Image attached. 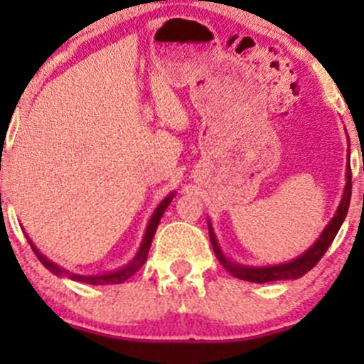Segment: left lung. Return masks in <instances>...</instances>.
I'll use <instances>...</instances> for the list:
<instances>
[{
  "instance_id": "1",
  "label": "left lung",
  "mask_w": 364,
  "mask_h": 364,
  "mask_svg": "<svg viewBox=\"0 0 364 364\" xmlns=\"http://www.w3.org/2000/svg\"><path fill=\"white\" fill-rule=\"evenodd\" d=\"M350 155V153H348ZM345 188L343 196L336 209L335 216L329 220L328 225L324 227L321 236L317 237L314 245L308 248L306 252L301 253L296 259L289 260L284 264H274V266H245V264H237L234 260H230L229 257L223 253L220 248L218 240L215 236V230H213L211 222H208L209 225V240H211L213 250L216 253V259L222 262V266L229 271L232 277L240 278V280L253 282V284H266V282H278V280H296L301 278L303 274H306L318 260L322 259L326 250L329 248V245L333 243L335 236L338 234L341 223H343L345 216H347L348 204H350V196H352V174H350V165H347V172H345Z\"/></svg>"
}]
</instances>
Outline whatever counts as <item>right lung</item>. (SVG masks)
Masks as SVG:
<instances>
[{
  "label": "right lung",
  "instance_id": "right-lung-1",
  "mask_svg": "<svg viewBox=\"0 0 364 364\" xmlns=\"http://www.w3.org/2000/svg\"><path fill=\"white\" fill-rule=\"evenodd\" d=\"M174 197H176V193L171 192L167 197H164V199H161V203L156 205V209H155V211H153L151 218H149L148 227H146L144 237H142V243H141V247H139L137 253H135V257L130 260V262L124 264L123 267H119V269H116V271H107V273H100V274H77V273H70L68 269H65V267L58 266L56 262H53V260L47 259V257L43 255V253L40 252L38 248L35 247V245H33V241L29 240L28 236H26V237H28L29 245H31V250L35 252L36 257H38L40 262H42L43 266H46L47 269L50 271V273L56 274V277H67V278H70V280H73V282H82V284H90V285L123 284V282L128 280V278H130L132 274L137 273V271L142 267V264L146 262V259H148V252H149V248H151V241H153V237H155L156 227H159L161 215H164L165 209H167V205L172 203V199H174Z\"/></svg>",
  "mask_w": 364,
  "mask_h": 364
}]
</instances>
